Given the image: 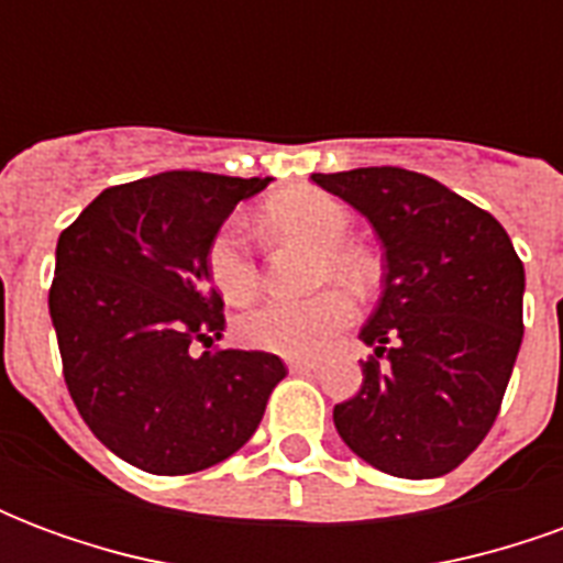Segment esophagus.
<instances>
[{
	"label": "esophagus",
	"instance_id": "1",
	"mask_svg": "<svg viewBox=\"0 0 563 563\" xmlns=\"http://www.w3.org/2000/svg\"><path fill=\"white\" fill-rule=\"evenodd\" d=\"M286 365H289L292 374H313V371H319V362H313V358H289Z\"/></svg>",
	"mask_w": 563,
	"mask_h": 563
}]
</instances>
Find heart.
<instances>
[{"instance_id": "1", "label": "heart", "mask_w": 563, "mask_h": 563, "mask_svg": "<svg viewBox=\"0 0 563 563\" xmlns=\"http://www.w3.org/2000/svg\"><path fill=\"white\" fill-rule=\"evenodd\" d=\"M265 229L319 246L317 283L341 280L355 292L371 289L377 265L362 246L350 244L353 213L341 198L319 186H292L262 205ZM205 274L229 301L244 305L258 289V265L238 222H222L205 246ZM355 319L350 292L329 286L301 301H265L238 319V338L262 353L310 358L329 346Z\"/></svg>"}]
</instances>
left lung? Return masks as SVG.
Segmentation results:
<instances>
[{"label": "left lung", "mask_w": 563, "mask_h": 563, "mask_svg": "<svg viewBox=\"0 0 563 563\" xmlns=\"http://www.w3.org/2000/svg\"><path fill=\"white\" fill-rule=\"evenodd\" d=\"M313 180L365 213L386 246L383 298L358 334L374 355L334 428L391 476L455 471L492 431L519 355L521 258L488 210L434 177L379 165Z\"/></svg>", "instance_id": "1"}]
</instances>
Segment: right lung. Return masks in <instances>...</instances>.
I'll list each match as a JSON object with an SVG mask.
<instances>
[{
    "instance_id": "right-lung-1",
    "label": "right lung",
    "mask_w": 563,
    "mask_h": 563,
    "mask_svg": "<svg viewBox=\"0 0 563 563\" xmlns=\"http://www.w3.org/2000/svg\"><path fill=\"white\" fill-rule=\"evenodd\" d=\"M271 177L165 172L108 186L59 234L51 319L68 395L114 455L156 476L220 464L253 437L286 365L222 350L205 246Z\"/></svg>"
}]
</instances>
